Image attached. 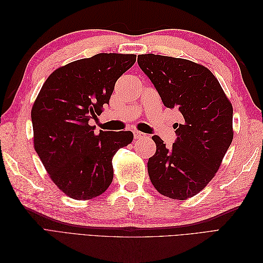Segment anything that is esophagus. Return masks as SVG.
<instances>
[{"label":"esophagus","instance_id":"1","mask_svg":"<svg viewBox=\"0 0 263 263\" xmlns=\"http://www.w3.org/2000/svg\"><path fill=\"white\" fill-rule=\"evenodd\" d=\"M134 137L135 139H142V138H147V135L138 130H134Z\"/></svg>","mask_w":263,"mask_h":263}]
</instances>
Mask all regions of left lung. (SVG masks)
I'll use <instances>...</instances> for the list:
<instances>
[{
	"mask_svg": "<svg viewBox=\"0 0 263 263\" xmlns=\"http://www.w3.org/2000/svg\"><path fill=\"white\" fill-rule=\"evenodd\" d=\"M138 66L169 108L182 114L174 124L171 148L155 135L156 154L148 173L159 193L173 200L196 195L214 178L233 141V106L217 79L204 66L185 59L147 53Z\"/></svg>",
	"mask_w": 263,
	"mask_h": 263,
	"instance_id": "8db88e82",
	"label": "left lung"
}]
</instances>
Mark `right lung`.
I'll list each match as a JSON object with an SVG mask.
<instances>
[{"label":"right lung","mask_w":263,"mask_h":263,"mask_svg":"<svg viewBox=\"0 0 263 263\" xmlns=\"http://www.w3.org/2000/svg\"><path fill=\"white\" fill-rule=\"evenodd\" d=\"M136 54L98 53L70 62L48 77L31 108L34 146L49 177L74 200L104 193L113 180L112 159L133 141L132 132L95 126L108 104L117 79L133 67Z\"/></svg>","instance_id":"1"}]
</instances>
